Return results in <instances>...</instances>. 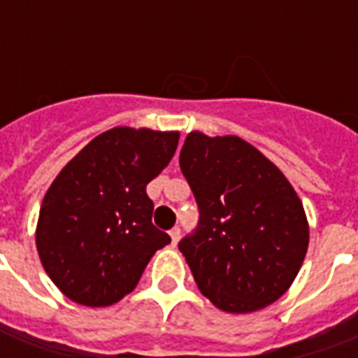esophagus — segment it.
<instances>
[{"label":"esophagus","instance_id":"obj_1","mask_svg":"<svg viewBox=\"0 0 358 358\" xmlns=\"http://www.w3.org/2000/svg\"><path fill=\"white\" fill-rule=\"evenodd\" d=\"M169 234H171L172 245H176V243H178V240H180V228H178V226H174V228H172Z\"/></svg>","mask_w":358,"mask_h":358}]
</instances>
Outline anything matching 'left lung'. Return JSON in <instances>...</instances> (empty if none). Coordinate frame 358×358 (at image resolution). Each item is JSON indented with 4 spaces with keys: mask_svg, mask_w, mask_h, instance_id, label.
<instances>
[{
    "mask_svg": "<svg viewBox=\"0 0 358 358\" xmlns=\"http://www.w3.org/2000/svg\"><path fill=\"white\" fill-rule=\"evenodd\" d=\"M180 169L199 222L178 243L195 284L226 313H253L280 299L308 248L299 195L276 164L238 136L187 134Z\"/></svg>",
    "mask_w": 358,
    "mask_h": 358,
    "instance_id": "left-lung-1",
    "label": "left lung"
}]
</instances>
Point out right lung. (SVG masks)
<instances>
[{"mask_svg": "<svg viewBox=\"0 0 358 358\" xmlns=\"http://www.w3.org/2000/svg\"><path fill=\"white\" fill-rule=\"evenodd\" d=\"M178 132L117 126L65 164L43 197L36 248L66 297L109 307L140 282L171 236L151 222L145 187L171 163Z\"/></svg>", "mask_w": 358, "mask_h": 358, "instance_id": "right-lung-1", "label": "right lung"}]
</instances>
